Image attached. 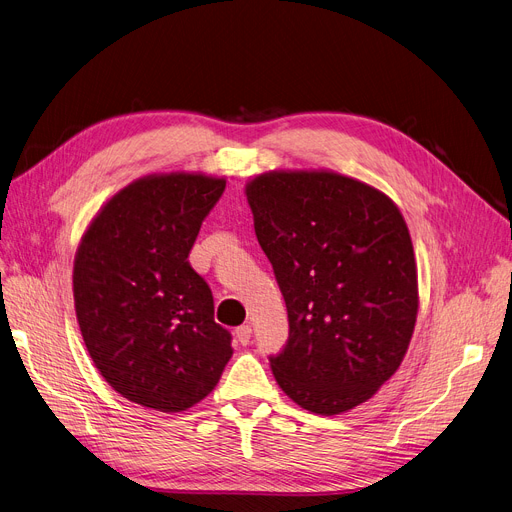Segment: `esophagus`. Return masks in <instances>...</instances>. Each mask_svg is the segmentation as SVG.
<instances>
[{"label": "esophagus", "mask_w": 512, "mask_h": 512, "mask_svg": "<svg viewBox=\"0 0 512 512\" xmlns=\"http://www.w3.org/2000/svg\"><path fill=\"white\" fill-rule=\"evenodd\" d=\"M234 335H236V339H238V344L247 346V344L251 342V325H241V327H236Z\"/></svg>", "instance_id": "esophagus-1"}]
</instances>
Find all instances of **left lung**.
I'll use <instances>...</instances> for the list:
<instances>
[{
  "instance_id": "1",
  "label": "left lung",
  "mask_w": 512,
  "mask_h": 512,
  "mask_svg": "<svg viewBox=\"0 0 512 512\" xmlns=\"http://www.w3.org/2000/svg\"><path fill=\"white\" fill-rule=\"evenodd\" d=\"M245 195L288 309L271 372L302 410L350 412L393 377L412 342L410 230L389 195L333 170H269Z\"/></svg>"
}]
</instances>
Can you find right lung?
Wrapping results in <instances>:
<instances>
[{"mask_svg":"<svg viewBox=\"0 0 512 512\" xmlns=\"http://www.w3.org/2000/svg\"><path fill=\"white\" fill-rule=\"evenodd\" d=\"M226 177L158 173L117 191L74 259L86 350L119 395L164 414L208 397L232 356L212 290L187 257Z\"/></svg>","mask_w":512,"mask_h":512,"instance_id":"add662e5","label":"right lung"}]
</instances>
